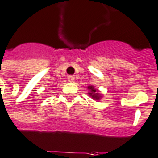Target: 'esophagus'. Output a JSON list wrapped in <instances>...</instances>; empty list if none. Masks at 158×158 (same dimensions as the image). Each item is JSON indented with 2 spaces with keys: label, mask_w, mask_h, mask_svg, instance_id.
Segmentation results:
<instances>
[{
  "label": "esophagus",
  "mask_w": 158,
  "mask_h": 158,
  "mask_svg": "<svg viewBox=\"0 0 158 158\" xmlns=\"http://www.w3.org/2000/svg\"><path fill=\"white\" fill-rule=\"evenodd\" d=\"M67 80H68L69 82H73L75 80V77L74 76H69V77L67 78Z\"/></svg>",
  "instance_id": "esophagus-1"
}]
</instances>
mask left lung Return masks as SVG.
Masks as SVG:
<instances>
[{
  "label": "left lung",
  "instance_id": "left-lung-1",
  "mask_svg": "<svg viewBox=\"0 0 158 158\" xmlns=\"http://www.w3.org/2000/svg\"><path fill=\"white\" fill-rule=\"evenodd\" d=\"M87 89L89 90L88 94H89V96L92 98L93 99H95V100L101 99L103 96H102L101 93H99L98 89H96L93 85H89V86H87Z\"/></svg>",
  "mask_w": 158,
  "mask_h": 158
}]
</instances>
